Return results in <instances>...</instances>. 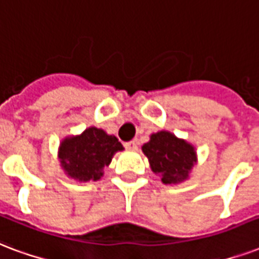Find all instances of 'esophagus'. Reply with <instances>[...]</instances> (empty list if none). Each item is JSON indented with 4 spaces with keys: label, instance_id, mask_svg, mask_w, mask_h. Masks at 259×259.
<instances>
[{
    "label": "esophagus",
    "instance_id": "esophagus-1",
    "mask_svg": "<svg viewBox=\"0 0 259 259\" xmlns=\"http://www.w3.org/2000/svg\"><path fill=\"white\" fill-rule=\"evenodd\" d=\"M124 147H126V149H130V151H136V149L139 148V143H137V140H133V141L126 143Z\"/></svg>",
    "mask_w": 259,
    "mask_h": 259
}]
</instances>
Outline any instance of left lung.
Wrapping results in <instances>:
<instances>
[{
  "label": "left lung",
  "mask_w": 259,
  "mask_h": 259,
  "mask_svg": "<svg viewBox=\"0 0 259 259\" xmlns=\"http://www.w3.org/2000/svg\"><path fill=\"white\" fill-rule=\"evenodd\" d=\"M141 149L148 158L151 170L160 177L164 185H177L187 181L198 162L196 148L167 130L152 133Z\"/></svg>",
  "instance_id": "obj_1"
}]
</instances>
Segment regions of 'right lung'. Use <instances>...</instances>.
<instances>
[{
	"label": "right lung",
	"mask_w": 259,
	"mask_h": 259,
	"mask_svg": "<svg viewBox=\"0 0 259 259\" xmlns=\"http://www.w3.org/2000/svg\"><path fill=\"white\" fill-rule=\"evenodd\" d=\"M123 145L112 135L91 126L81 135L67 136L59 145V160L67 177L79 183L99 181L114 155Z\"/></svg>",
	"instance_id": "right-lung-1"
}]
</instances>
